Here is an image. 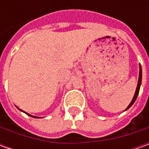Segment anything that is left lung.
Masks as SVG:
<instances>
[{
  "label": "left lung",
  "mask_w": 149,
  "mask_h": 149,
  "mask_svg": "<svg viewBox=\"0 0 149 149\" xmlns=\"http://www.w3.org/2000/svg\"><path fill=\"white\" fill-rule=\"evenodd\" d=\"M141 82H142V68H141V65L139 66V82H138V86H137V89H136V92H135V95L134 96V99L133 100L131 101V103H130V104L128 106V108L126 109H128L129 108H130L132 104H134L135 102V100L137 99V97H138V95H139V89H140V84Z\"/></svg>",
  "instance_id": "obj_1"
}]
</instances>
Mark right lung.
I'll list each match as a JSON object with an SVG mask.
<instances>
[{
  "label": "right lung",
  "mask_w": 149,
  "mask_h": 149,
  "mask_svg": "<svg viewBox=\"0 0 149 149\" xmlns=\"http://www.w3.org/2000/svg\"><path fill=\"white\" fill-rule=\"evenodd\" d=\"M20 110H21V109H20ZM21 111H23V110H21ZM25 113H26V112H25ZM27 114H28V115H30V116H31V117L36 118V117H35V116H32V115H31V114H29V113H27Z\"/></svg>",
  "instance_id": "1"
}]
</instances>
